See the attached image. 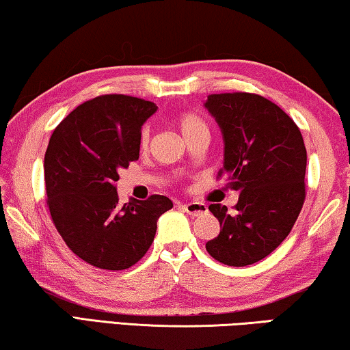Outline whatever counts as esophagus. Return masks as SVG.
<instances>
[{
	"instance_id": "34e87169",
	"label": "esophagus",
	"mask_w": 350,
	"mask_h": 350,
	"mask_svg": "<svg viewBox=\"0 0 350 350\" xmlns=\"http://www.w3.org/2000/svg\"><path fill=\"white\" fill-rule=\"evenodd\" d=\"M185 208V211L189 214V216H203V214L208 213V206L205 203H198V202H192V203H186V205H181Z\"/></svg>"
}]
</instances>
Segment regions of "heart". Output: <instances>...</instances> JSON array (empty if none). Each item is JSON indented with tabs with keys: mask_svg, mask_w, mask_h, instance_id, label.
Instances as JSON below:
<instances>
[{
	"mask_svg": "<svg viewBox=\"0 0 350 350\" xmlns=\"http://www.w3.org/2000/svg\"><path fill=\"white\" fill-rule=\"evenodd\" d=\"M178 126L186 141H191L192 137L200 136V134H208L209 136L208 125L196 112H181L178 116ZM150 139H152V128H150V125H144L141 136H139V144H141L142 148L148 147Z\"/></svg>",
	"mask_w": 350,
	"mask_h": 350,
	"instance_id": "obj_1",
	"label": "heart"
}]
</instances>
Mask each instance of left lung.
Returning a JSON list of instances; mask_svg holds the SVG:
<instances>
[{
	"mask_svg": "<svg viewBox=\"0 0 350 350\" xmlns=\"http://www.w3.org/2000/svg\"><path fill=\"white\" fill-rule=\"evenodd\" d=\"M205 106L224 134L217 178L239 192L234 211L213 203L220 233L206 243L214 260L249 266L280 245L305 202L306 148L299 126L271 100L249 92L211 94Z\"/></svg>",
	"mask_w": 350,
	"mask_h": 350,
	"instance_id": "1",
	"label": "left lung"
}]
</instances>
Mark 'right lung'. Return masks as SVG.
I'll list each match as a JSON object with an SVG mask.
<instances>
[{
  "instance_id": "obj_1",
  "label": "right lung",
  "mask_w": 350,
  "mask_h": 350,
  "mask_svg": "<svg viewBox=\"0 0 350 350\" xmlns=\"http://www.w3.org/2000/svg\"><path fill=\"white\" fill-rule=\"evenodd\" d=\"M152 101L107 94L84 101L53 131L45 153L46 206L64 243L95 267L123 271L147 254L165 196L119 205V170L139 159Z\"/></svg>"
}]
</instances>
